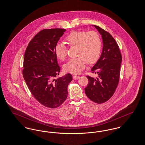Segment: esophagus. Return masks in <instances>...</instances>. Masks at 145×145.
<instances>
[{"mask_svg": "<svg viewBox=\"0 0 145 145\" xmlns=\"http://www.w3.org/2000/svg\"><path fill=\"white\" fill-rule=\"evenodd\" d=\"M73 79H79L80 78V76H78V75H73Z\"/></svg>", "mask_w": 145, "mask_h": 145, "instance_id": "esophagus-1", "label": "esophagus"}]
</instances>
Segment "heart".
<instances>
[{"label":"heart","instance_id":"heart-1","mask_svg":"<svg viewBox=\"0 0 145 145\" xmlns=\"http://www.w3.org/2000/svg\"><path fill=\"white\" fill-rule=\"evenodd\" d=\"M67 45L70 47H76V56L64 65L65 71L74 74L80 73L87 63L92 64L98 60L101 50V40L98 33L94 31H76L71 32L65 38ZM56 56L61 60L67 57L66 46L58 43L55 47Z\"/></svg>","mask_w":145,"mask_h":145}]
</instances>
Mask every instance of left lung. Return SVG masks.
Returning a JSON list of instances; mask_svg holds the SVG:
<instances>
[{"label":"left lung","instance_id":"obj_1","mask_svg":"<svg viewBox=\"0 0 145 145\" xmlns=\"http://www.w3.org/2000/svg\"><path fill=\"white\" fill-rule=\"evenodd\" d=\"M102 36L103 48L97 63L91 69L92 73L98 77H86L88 84L85 88L87 97L97 104H103L113 96L118 86L122 56L119 46L109 32L94 25Z\"/></svg>","mask_w":145,"mask_h":145}]
</instances>
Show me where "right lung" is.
<instances>
[{
    "label": "right lung",
    "mask_w": 145,
    "mask_h": 145,
    "mask_svg": "<svg viewBox=\"0 0 145 145\" xmlns=\"http://www.w3.org/2000/svg\"><path fill=\"white\" fill-rule=\"evenodd\" d=\"M66 29H44L29 41L24 54L23 75L33 96L43 106L54 108L67 97V87L72 80L68 73L59 75L60 68L55 53V47Z\"/></svg>",
    "instance_id": "add662e5"
}]
</instances>
